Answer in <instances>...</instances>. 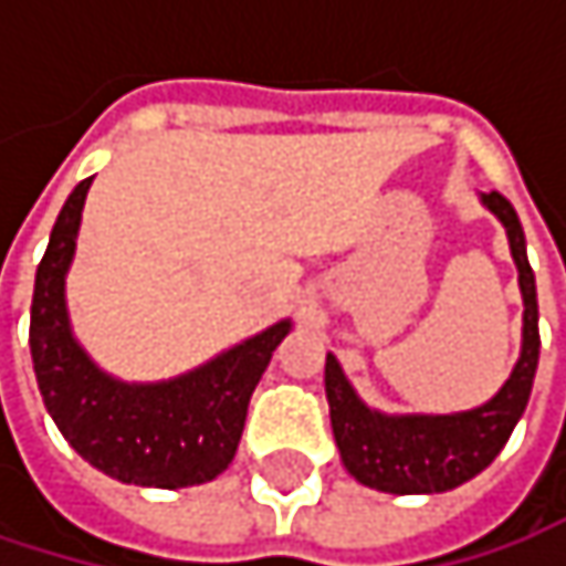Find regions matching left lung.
I'll list each match as a JSON object with an SVG mask.
<instances>
[{"mask_svg":"<svg viewBox=\"0 0 566 566\" xmlns=\"http://www.w3.org/2000/svg\"><path fill=\"white\" fill-rule=\"evenodd\" d=\"M482 202L502 219L509 232L511 259L517 265V284L524 297L521 357L505 387L475 409L449 412V416H419V412L387 416L370 409L354 394L337 357L327 354L324 390L331 402L334 439L347 472L367 489L390 492V495H432L475 479L505 449L511 429L517 426L527 406L537 354H541L534 272L527 265L524 229L517 222L514 206L502 192H485Z\"/></svg>","mask_w":566,"mask_h":566,"instance_id":"left-lung-1","label":"left lung"}]
</instances>
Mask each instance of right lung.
Returning <instances> with one entry per match:
<instances>
[{"label":"right lung","instance_id":"obj_1","mask_svg":"<svg viewBox=\"0 0 566 566\" xmlns=\"http://www.w3.org/2000/svg\"><path fill=\"white\" fill-rule=\"evenodd\" d=\"M87 189L91 179H81L61 206L35 272L29 347L42 399L71 449L117 482L150 489L212 482L235 459L249 399L291 321L176 380L120 384L107 377L74 340L64 307V275Z\"/></svg>","mask_w":566,"mask_h":566}]
</instances>
